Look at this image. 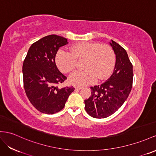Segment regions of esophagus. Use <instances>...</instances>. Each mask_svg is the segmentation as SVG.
I'll use <instances>...</instances> for the list:
<instances>
[{
    "label": "esophagus",
    "instance_id": "esophagus-1",
    "mask_svg": "<svg viewBox=\"0 0 156 156\" xmlns=\"http://www.w3.org/2000/svg\"><path fill=\"white\" fill-rule=\"evenodd\" d=\"M75 89L76 90H81L82 89V87H75Z\"/></svg>",
    "mask_w": 156,
    "mask_h": 156
}]
</instances>
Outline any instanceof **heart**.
I'll return each mask as SVG.
<instances>
[{"instance_id": "heart-1", "label": "heart", "mask_w": 156, "mask_h": 156, "mask_svg": "<svg viewBox=\"0 0 156 156\" xmlns=\"http://www.w3.org/2000/svg\"><path fill=\"white\" fill-rule=\"evenodd\" d=\"M76 59H85L83 69L86 70L72 74L69 82L73 86L83 87L110 74L115 65V53L107 45L81 42L75 44L70 49V53L60 50L56 55V64L62 73H69L76 67Z\"/></svg>"}]
</instances>
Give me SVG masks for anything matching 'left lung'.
<instances>
[{
    "label": "left lung",
    "mask_w": 156,
    "mask_h": 156,
    "mask_svg": "<svg viewBox=\"0 0 156 156\" xmlns=\"http://www.w3.org/2000/svg\"><path fill=\"white\" fill-rule=\"evenodd\" d=\"M109 43L116 55L113 73L102 84L91 87V96L84 101L87 114L96 119L108 117L116 112L133 86V65L126 50L113 40Z\"/></svg>",
    "instance_id": "1"
}]
</instances>
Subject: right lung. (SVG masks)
I'll use <instances>...</instances> for the list:
<instances>
[{"mask_svg": "<svg viewBox=\"0 0 156 156\" xmlns=\"http://www.w3.org/2000/svg\"><path fill=\"white\" fill-rule=\"evenodd\" d=\"M67 39L57 35L44 37L31 45L22 67L23 87L27 98L40 112L52 115L62 110L74 88H59L67 78L58 69L55 56Z\"/></svg>", "mask_w": 156, "mask_h": 156, "instance_id": "obj_1", "label": "right lung"}]
</instances>
